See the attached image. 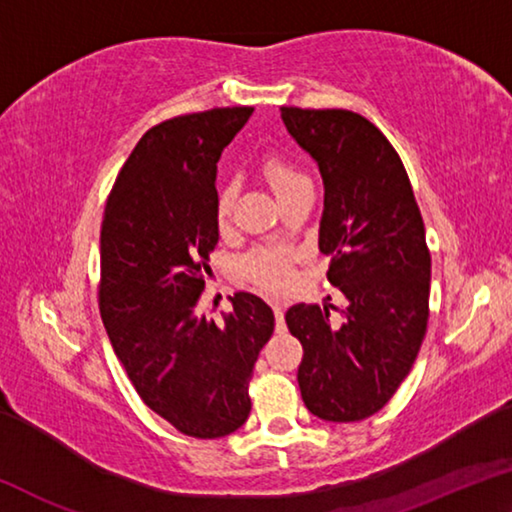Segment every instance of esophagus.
I'll return each instance as SVG.
<instances>
[{"label":"esophagus","instance_id":"1","mask_svg":"<svg viewBox=\"0 0 512 512\" xmlns=\"http://www.w3.org/2000/svg\"><path fill=\"white\" fill-rule=\"evenodd\" d=\"M273 314H275V329L277 332H284L287 325H284V307L280 305V302H273Z\"/></svg>","mask_w":512,"mask_h":512}]
</instances>
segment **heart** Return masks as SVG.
Masks as SVG:
<instances>
[{"instance_id": "heart-1", "label": "heart", "mask_w": 512, "mask_h": 512, "mask_svg": "<svg viewBox=\"0 0 512 512\" xmlns=\"http://www.w3.org/2000/svg\"><path fill=\"white\" fill-rule=\"evenodd\" d=\"M259 169H262L268 185L273 187L275 196L280 198L282 203L293 194L311 189V180L305 173V169H302L296 160L280 151L264 153L262 160H259ZM235 201H237L235 183H223L219 189H216L214 216H216V225H219L221 230L228 228L232 210H235ZM291 259L293 255L284 248H275V246L259 248L244 259V273L266 291H282L287 289L293 280Z\"/></svg>"}]
</instances>
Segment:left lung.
Segmentation results:
<instances>
[{"instance_id":"8db88e82","label":"left lung","mask_w":512,"mask_h":512,"mask_svg":"<svg viewBox=\"0 0 512 512\" xmlns=\"http://www.w3.org/2000/svg\"><path fill=\"white\" fill-rule=\"evenodd\" d=\"M280 110L323 176L318 246L332 257L327 280L345 298L339 327L327 307L293 305L284 316L305 350L300 393L320 420H366L400 388L427 334L422 214L400 155L372 121L339 108Z\"/></svg>"}]
</instances>
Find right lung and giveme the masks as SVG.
I'll use <instances>...</instances> for the list:
<instances>
[{
	"mask_svg": "<svg viewBox=\"0 0 512 512\" xmlns=\"http://www.w3.org/2000/svg\"><path fill=\"white\" fill-rule=\"evenodd\" d=\"M250 106L192 112L149 128L121 167L101 223L99 311L142 402L192 438H221L248 420L271 307L239 291L223 323L198 311L210 253L216 162Z\"/></svg>",
	"mask_w": 512,
	"mask_h": 512,
	"instance_id": "1",
	"label": "right lung"
}]
</instances>
